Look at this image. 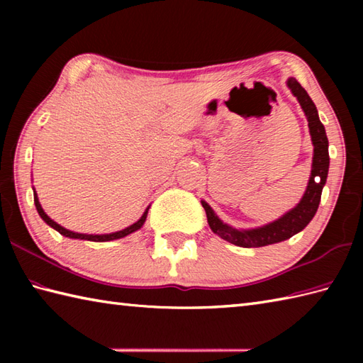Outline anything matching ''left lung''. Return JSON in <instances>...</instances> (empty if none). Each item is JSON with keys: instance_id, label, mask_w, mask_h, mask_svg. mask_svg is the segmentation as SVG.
Segmentation results:
<instances>
[{"instance_id": "1", "label": "left lung", "mask_w": 363, "mask_h": 363, "mask_svg": "<svg viewBox=\"0 0 363 363\" xmlns=\"http://www.w3.org/2000/svg\"><path fill=\"white\" fill-rule=\"evenodd\" d=\"M287 86L291 90V94L296 96L301 104V109L306 113L307 121H309V130L313 143L311 179L309 184H307L306 194L301 198V201L293 207L291 211L282 215L281 218H277L273 223H268V225L262 228L254 229H235L226 225V223H223L217 217V213L212 211V207L206 201H201L207 215V223H209L213 233L221 237L223 240L242 246V248H259V246L279 243L301 233V230L309 225L313 215L317 213L321 199V191L326 184L329 169V142L326 137L325 126H323V123L320 121L317 107H315L311 96L307 95V91L301 87V84L295 78H289Z\"/></svg>"}]
</instances>
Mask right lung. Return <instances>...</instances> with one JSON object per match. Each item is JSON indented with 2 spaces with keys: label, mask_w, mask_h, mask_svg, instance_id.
I'll list each match as a JSON object with an SVG mask.
<instances>
[{
  "label": "right lung",
  "mask_w": 363,
  "mask_h": 363,
  "mask_svg": "<svg viewBox=\"0 0 363 363\" xmlns=\"http://www.w3.org/2000/svg\"><path fill=\"white\" fill-rule=\"evenodd\" d=\"M34 204H35V209H37L38 215H40V217H42V220L46 223V225L51 226L52 229H56L59 234H62V235H65V237H68V238H79V240H90V242H111V240H117V238H123V237H126V235H129V234L135 233V230H138V229H140V228L143 226V223H145V220H146V215H148V209H150V207H148V209H146V211L143 212L140 220L135 221L134 225L128 226L126 229H121V230H118V233H112V234H98V235H96V234H79V233H73V230H68V229L62 228L60 225H57V223L54 221V220H51V218L48 217V215L45 213V211L42 209L40 203H38V198H37L35 190H34Z\"/></svg>",
  "instance_id": "add662e5"
}]
</instances>
